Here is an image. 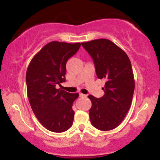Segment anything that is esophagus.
Masks as SVG:
<instances>
[{
  "label": "esophagus",
  "mask_w": 160,
  "mask_h": 160,
  "mask_svg": "<svg viewBox=\"0 0 160 160\" xmlns=\"http://www.w3.org/2000/svg\"><path fill=\"white\" fill-rule=\"evenodd\" d=\"M79 96L81 98H87V95H84V94H82V93H80Z\"/></svg>",
  "instance_id": "obj_1"
}]
</instances>
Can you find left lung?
<instances>
[{
    "label": "left lung",
    "mask_w": 160,
    "mask_h": 160,
    "mask_svg": "<svg viewBox=\"0 0 160 160\" xmlns=\"http://www.w3.org/2000/svg\"><path fill=\"white\" fill-rule=\"evenodd\" d=\"M82 45L93 59L98 78L106 80L102 98L88 96L92 102L89 119L98 130H111L122 123L132 103L135 80L130 60L124 50L108 39Z\"/></svg>",
    "instance_id": "1"
}]
</instances>
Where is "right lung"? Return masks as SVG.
Here are the masks:
<instances>
[{"label":"right lung","instance_id":"right-lung-1","mask_svg":"<svg viewBox=\"0 0 160 160\" xmlns=\"http://www.w3.org/2000/svg\"><path fill=\"white\" fill-rule=\"evenodd\" d=\"M81 47L80 43L52 41L30 61L26 72L27 94L39 122L48 130L62 132L73 124V102L78 93L57 89L65 82L66 62Z\"/></svg>","mask_w":160,"mask_h":160}]
</instances>
